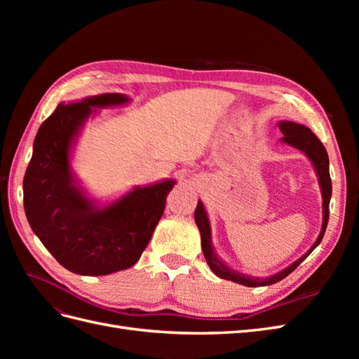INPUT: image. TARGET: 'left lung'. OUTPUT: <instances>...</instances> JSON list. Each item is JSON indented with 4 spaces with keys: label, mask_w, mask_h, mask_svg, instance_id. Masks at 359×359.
I'll use <instances>...</instances> for the list:
<instances>
[{
    "label": "left lung",
    "mask_w": 359,
    "mask_h": 359,
    "mask_svg": "<svg viewBox=\"0 0 359 359\" xmlns=\"http://www.w3.org/2000/svg\"><path fill=\"white\" fill-rule=\"evenodd\" d=\"M278 128L280 132L283 133V137L280 140L286 145H290L293 148L299 149L301 153L306 154V157L311 161V165L316 170V175L319 180V186H320V193H322V227H320V233L318 236V240L314 241V244L310 247L309 252L301 256L298 260H295L292 265H289L287 268L281 269L280 273L273 274L269 277H253L248 276L244 273H240L233 268H231L229 265H226L223 260L217 256V253L214 252V245H212V240H211V224H210V219L208 214L205 211V206L202 203V201L198 202L196 210H194V222H196L199 232H201V245H202V252L205 256L206 264L211 268L212 273L224 280H231L233 283L243 285L247 287H257V286H269L274 285L277 281L283 280L285 277H287L293 269H295L304 259H306L314 248H316L322 238L325 235V231H327V224H328V219H330V201H331V193H332V186H331V177H330V158H328V153L325 149L323 144L316 137L311 130L306 126L293 123V121H280L278 123Z\"/></svg>",
    "instance_id": "left-lung-1"
}]
</instances>
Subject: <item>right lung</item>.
I'll use <instances>...</instances> for the list:
<instances>
[{
	"label": "right lung",
	"instance_id": "add662e5",
	"mask_svg": "<svg viewBox=\"0 0 359 359\" xmlns=\"http://www.w3.org/2000/svg\"><path fill=\"white\" fill-rule=\"evenodd\" d=\"M130 102L107 93L60 103L39 132L24 177L28 223L50 255L72 273L107 276L133 266L148 245L175 180L126 193L114 202L91 199L72 169V151L97 109Z\"/></svg>",
	"mask_w": 359,
	"mask_h": 359
}]
</instances>
